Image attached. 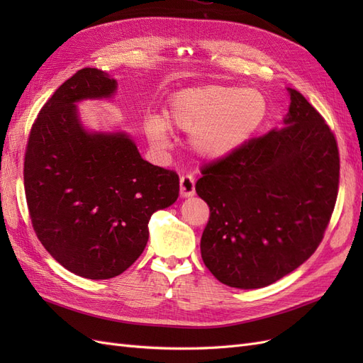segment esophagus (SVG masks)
I'll list each match as a JSON object with an SVG mask.
<instances>
[{
	"mask_svg": "<svg viewBox=\"0 0 363 363\" xmlns=\"http://www.w3.org/2000/svg\"><path fill=\"white\" fill-rule=\"evenodd\" d=\"M180 195L188 199V196L195 195V179L194 175L186 174L180 177Z\"/></svg>",
	"mask_w": 363,
	"mask_h": 363,
	"instance_id": "esophagus-1",
	"label": "esophagus"
}]
</instances>
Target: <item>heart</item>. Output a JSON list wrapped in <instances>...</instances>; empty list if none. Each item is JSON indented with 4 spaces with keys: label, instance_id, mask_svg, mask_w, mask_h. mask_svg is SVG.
<instances>
[{
    "label": "heart",
    "instance_id": "b5f03b06",
    "mask_svg": "<svg viewBox=\"0 0 363 363\" xmlns=\"http://www.w3.org/2000/svg\"><path fill=\"white\" fill-rule=\"evenodd\" d=\"M267 96L257 89L204 84L174 94L164 119L148 116L145 133L152 144H168V127L191 133V147L204 159H224L242 148L265 124Z\"/></svg>",
    "mask_w": 363,
    "mask_h": 363
}]
</instances>
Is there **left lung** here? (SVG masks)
Listing matches in <instances>:
<instances>
[{
    "mask_svg": "<svg viewBox=\"0 0 363 363\" xmlns=\"http://www.w3.org/2000/svg\"><path fill=\"white\" fill-rule=\"evenodd\" d=\"M284 127L201 168L208 208L201 257L227 286L257 289L309 259L330 223L339 150L320 112L295 89Z\"/></svg>",
    "mask_w": 363,
    "mask_h": 363,
    "instance_id": "obj_1",
    "label": "left lung"
}]
</instances>
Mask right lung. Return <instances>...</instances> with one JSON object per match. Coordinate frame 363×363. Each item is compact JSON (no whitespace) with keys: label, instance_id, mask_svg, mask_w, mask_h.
Returning <instances> with one entry per match:
<instances>
[{"label":"right lung","instance_id":"right-lung-1","mask_svg":"<svg viewBox=\"0 0 363 363\" xmlns=\"http://www.w3.org/2000/svg\"><path fill=\"white\" fill-rule=\"evenodd\" d=\"M116 82L83 68L65 82L31 125L24 188L40 244L77 276L106 280L133 265L148 242V221L175 203V171L140 157L124 133H91L77 101L108 98Z\"/></svg>","mask_w":363,"mask_h":363}]
</instances>
